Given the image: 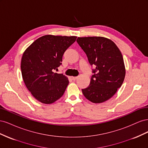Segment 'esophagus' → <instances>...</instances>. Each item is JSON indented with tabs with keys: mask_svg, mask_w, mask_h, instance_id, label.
Here are the masks:
<instances>
[{
	"mask_svg": "<svg viewBox=\"0 0 148 148\" xmlns=\"http://www.w3.org/2000/svg\"><path fill=\"white\" fill-rule=\"evenodd\" d=\"M71 78H72V79L74 80V81H75V80L78 78V77H71Z\"/></svg>",
	"mask_w": 148,
	"mask_h": 148,
	"instance_id": "esophagus-1",
	"label": "esophagus"
}]
</instances>
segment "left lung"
<instances>
[{
    "mask_svg": "<svg viewBox=\"0 0 148 148\" xmlns=\"http://www.w3.org/2000/svg\"><path fill=\"white\" fill-rule=\"evenodd\" d=\"M77 41L95 67L90 84L82 89L84 97L93 103L104 102L121 87L125 77L122 53L112 40L101 36L78 37Z\"/></svg>",
    "mask_w": 148,
    "mask_h": 148,
    "instance_id": "1",
    "label": "left lung"
}]
</instances>
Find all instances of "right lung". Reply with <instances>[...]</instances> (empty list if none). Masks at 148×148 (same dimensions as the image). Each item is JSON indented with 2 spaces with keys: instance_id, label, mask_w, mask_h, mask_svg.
<instances>
[{
  "instance_id": "add662e5",
  "label": "right lung",
  "mask_w": 148,
  "mask_h": 148,
  "mask_svg": "<svg viewBox=\"0 0 148 148\" xmlns=\"http://www.w3.org/2000/svg\"><path fill=\"white\" fill-rule=\"evenodd\" d=\"M77 36L47 34L39 38L26 49L21 62L22 78L31 95L49 104L63 96L69 79L54 70L62 64L65 51Z\"/></svg>"
}]
</instances>
